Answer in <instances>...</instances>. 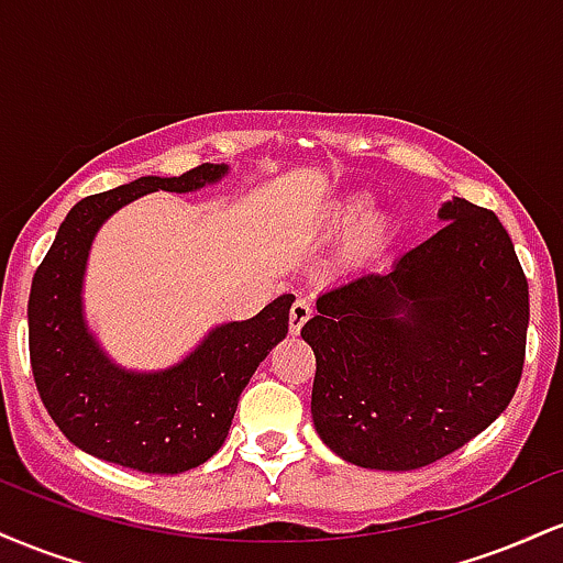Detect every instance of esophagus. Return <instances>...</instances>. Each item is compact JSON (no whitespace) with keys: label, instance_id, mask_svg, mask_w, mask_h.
<instances>
[{"label":"esophagus","instance_id":"obj_1","mask_svg":"<svg viewBox=\"0 0 563 563\" xmlns=\"http://www.w3.org/2000/svg\"><path fill=\"white\" fill-rule=\"evenodd\" d=\"M312 318V301L309 299H296L294 307H290V314H288V325H290V333H299L303 328V322Z\"/></svg>","mask_w":563,"mask_h":563}]
</instances>
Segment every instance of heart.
Masks as SVG:
<instances>
[{"label": "heart", "mask_w": 563, "mask_h": 563, "mask_svg": "<svg viewBox=\"0 0 563 563\" xmlns=\"http://www.w3.org/2000/svg\"><path fill=\"white\" fill-rule=\"evenodd\" d=\"M322 228L331 235L352 230L346 243V256L352 262L371 260L389 241V219L384 214H373V198L365 192H354V196L335 200L322 214Z\"/></svg>", "instance_id": "heart-1"}]
</instances>
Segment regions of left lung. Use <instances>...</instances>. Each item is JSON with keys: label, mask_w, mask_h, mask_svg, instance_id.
I'll use <instances>...</instances> for the list:
<instances>
[{"label": "left lung", "mask_w": 563, "mask_h": 563, "mask_svg": "<svg viewBox=\"0 0 563 563\" xmlns=\"http://www.w3.org/2000/svg\"><path fill=\"white\" fill-rule=\"evenodd\" d=\"M442 230L386 273L328 288L301 328L312 421L335 455L412 471L482 434L525 367L529 286L493 211L452 198Z\"/></svg>", "instance_id": "1"}]
</instances>
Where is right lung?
Masks as SVG:
<instances>
[{"label":"right lung","instance_id":"add662e5","mask_svg":"<svg viewBox=\"0 0 563 563\" xmlns=\"http://www.w3.org/2000/svg\"><path fill=\"white\" fill-rule=\"evenodd\" d=\"M224 174V164H200L179 177H140L84 198L38 264L29 296L38 397L57 429L100 461L142 474H183L206 463L228 439L245 384L286 339L290 294L256 318L217 325L183 363L134 373L111 363L84 322V269L100 224L147 192H192Z\"/></svg>","mask_w":563,"mask_h":563}]
</instances>
